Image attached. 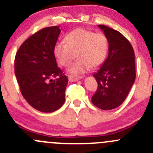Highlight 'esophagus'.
I'll use <instances>...</instances> for the list:
<instances>
[{
  "label": "esophagus",
  "mask_w": 153,
  "mask_h": 153,
  "mask_svg": "<svg viewBox=\"0 0 153 153\" xmlns=\"http://www.w3.org/2000/svg\"><path fill=\"white\" fill-rule=\"evenodd\" d=\"M81 78V76H75V75H69L68 76V79H69V81H71V82H73V81H77L78 80H80Z\"/></svg>",
  "instance_id": "34e87169"
}]
</instances>
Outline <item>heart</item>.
<instances>
[{"label":"heart","instance_id":"heart-1","mask_svg":"<svg viewBox=\"0 0 153 153\" xmlns=\"http://www.w3.org/2000/svg\"><path fill=\"white\" fill-rule=\"evenodd\" d=\"M64 42H58L53 47L57 62L67 67L76 55L78 61L68 69L73 75H81L89 67L96 68L103 64L108 52V41L104 34L95 33L84 29L71 31L64 38Z\"/></svg>","mask_w":153,"mask_h":153}]
</instances>
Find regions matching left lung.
Segmentation results:
<instances>
[{"label": "left lung", "instance_id": "left-lung-1", "mask_svg": "<svg viewBox=\"0 0 153 153\" xmlns=\"http://www.w3.org/2000/svg\"><path fill=\"white\" fill-rule=\"evenodd\" d=\"M98 27L107 38L109 53L93 75L98 89L92 97V102L99 109L110 110L124 102L135 82V53L129 41L121 32L104 25Z\"/></svg>", "mask_w": 153, "mask_h": 153}]
</instances>
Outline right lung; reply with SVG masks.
I'll return each mask as SVG.
<instances>
[{
    "mask_svg": "<svg viewBox=\"0 0 153 153\" xmlns=\"http://www.w3.org/2000/svg\"><path fill=\"white\" fill-rule=\"evenodd\" d=\"M60 32L58 26L41 29L23 43L15 55V74L21 94L40 112H54L65 101L68 78L53 55Z\"/></svg>",
    "mask_w": 153,
    "mask_h": 153,
    "instance_id": "add662e5",
    "label": "right lung"
}]
</instances>
